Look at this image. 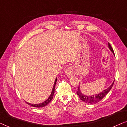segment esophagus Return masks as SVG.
<instances>
[{"label":"esophagus","instance_id":"esophagus-1","mask_svg":"<svg viewBox=\"0 0 127 127\" xmlns=\"http://www.w3.org/2000/svg\"><path fill=\"white\" fill-rule=\"evenodd\" d=\"M74 73V71L72 67H70V68H67L66 71H65V74H66L67 76H68V77H71L72 75H73Z\"/></svg>","mask_w":127,"mask_h":127}]
</instances>
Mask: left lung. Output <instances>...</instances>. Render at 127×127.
Segmentation results:
<instances>
[{
  "label": "left lung",
  "mask_w": 127,
  "mask_h": 127,
  "mask_svg": "<svg viewBox=\"0 0 127 127\" xmlns=\"http://www.w3.org/2000/svg\"><path fill=\"white\" fill-rule=\"evenodd\" d=\"M108 46H109V48L111 50V51L114 53V51H113V49L112 47L111 46L110 44L108 43ZM113 84H114V82H113V84L110 86V87L107 88L105 90H103L102 92H101L98 94H94L92 95V96H87L85 95L82 94L81 93L80 89H79V87H78V91L77 92V95L79 96V99H81V100L83 101L85 103H89V104H95L99 102L100 101L102 100L103 98L105 97V96L107 95L111 88H112Z\"/></svg>",
  "instance_id": "obj_1"
}]
</instances>
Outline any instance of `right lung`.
I'll return each instance as SVG.
<instances>
[{"mask_svg":"<svg viewBox=\"0 0 127 127\" xmlns=\"http://www.w3.org/2000/svg\"><path fill=\"white\" fill-rule=\"evenodd\" d=\"M56 81H57V78L55 79V83H54L53 88V89H52L51 95H50L49 97L46 101H45V102L42 103H40V104H31V103H29L26 102L28 104H29V105H30V106H33V107H45V106H46L47 104L49 103L50 102V101L52 100V99H53L54 93H55V88L56 83Z\"/></svg>","mask_w":127,"mask_h":127,"instance_id":"right-lung-1","label":"right lung"}]
</instances>
